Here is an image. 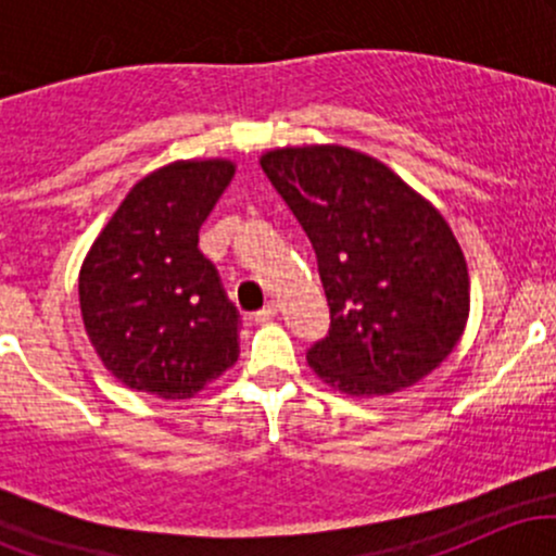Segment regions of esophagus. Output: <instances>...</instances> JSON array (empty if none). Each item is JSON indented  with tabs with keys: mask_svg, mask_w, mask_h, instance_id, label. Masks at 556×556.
Wrapping results in <instances>:
<instances>
[{
	"mask_svg": "<svg viewBox=\"0 0 556 556\" xmlns=\"http://www.w3.org/2000/svg\"><path fill=\"white\" fill-rule=\"evenodd\" d=\"M277 311H279V305L274 303V300H269V303H266L264 308H261V311H256V314H253V318H256L258 324H264V321H271V318L277 316Z\"/></svg>",
	"mask_w": 556,
	"mask_h": 556,
	"instance_id": "1",
	"label": "esophagus"
}]
</instances>
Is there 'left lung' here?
Segmentation results:
<instances>
[{"instance_id": "obj_1", "label": "left lung", "mask_w": 556, "mask_h": 556, "mask_svg": "<svg viewBox=\"0 0 556 556\" xmlns=\"http://www.w3.org/2000/svg\"><path fill=\"white\" fill-rule=\"evenodd\" d=\"M261 169L308 235L329 300L311 368L353 397L429 376L470 311L468 266L444 216L387 164L344 146L277 149Z\"/></svg>"}]
</instances>
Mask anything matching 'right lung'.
I'll list each match as a JSON object with an SVG mask.
<instances>
[{
    "mask_svg": "<svg viewBox=\"0 0 556 556\" xmlns=\"http://www.w3.org/2000/svg\"><path fill=\"white\" fill-rule=\"evenodd\" d=\"M227 159L175 162L132 185L83 261L88 340L138 392L188 400L235 366L240 314L198 229L232 180Z\"/></svg>",
    "mask_w": 556,
    "mask_h": 556,
    "instance_id": "obj_1",
    "label": "right lung"
}]
</instances>
